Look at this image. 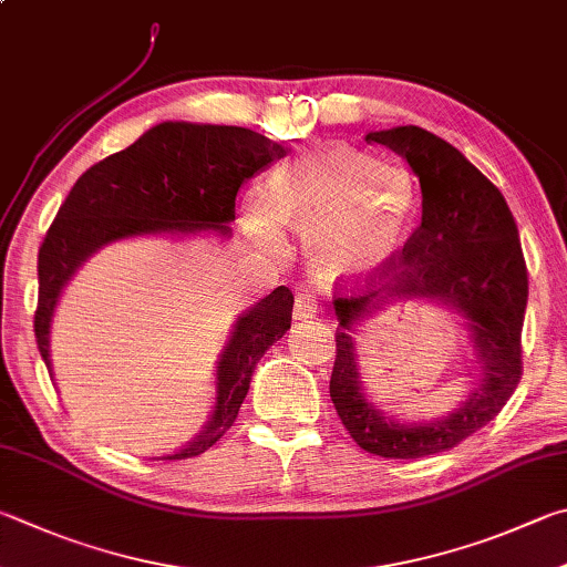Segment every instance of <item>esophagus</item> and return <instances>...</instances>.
<instances>
[{"instance_id":"34e87169","label":"esophagus","mask_w":567,"mask_h":567,"mask_svg":"<svg viewBox=\"0 0 567 567\" xmlns=\"http://www.w3.org/2000/svg\"><path fill=\"white\" fill-rule=\"evenodd\" d=\"M295 319H312L319 315V302L310 290H297L295 295Z\"/></svg>"}]
</instances>
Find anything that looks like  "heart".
Listing matches in <instances>:
<instances>
[{
    "instance_id": "1",
    "label": "heart",
    "mask_w": 567,
    "mask_h": 567,
    "mask_svg": "<svg viewBox=\"0 0 567 567\" xmlns=\"http://www.w3.org/2000/svg\"><path fill=\"white\" fill-rule=\"evenodd\" d=\"M416 205V181L404 166L334 146L287 163L252 203L260 238L277 243V223L307 240L324 280L357 277L394 255Z\"/></svg>"
}]
</instances>
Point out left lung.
<instances>
[{"label": "left lung", "instance_id": "1", "mask_svg": "<svg viewBox=\"0 0 567 567\" xmlns=\"http://www.w3.org/2000/svg\"><path fill=\"white\" fill-rule=\"evenodd\" d=\"M406 158L421 183V225L382 265L337 287V357L329 396L357 446L382 458H421L458 446L501 414L523 374L528 267L506 198L458 148L431 131L399 126L367 136ZM386 296L439 299L470 319L482 386L454 415L399 425L368 404L346 329Z\"/></svg>", "mask_w": 567, "mask_h": 567}]
</instances>
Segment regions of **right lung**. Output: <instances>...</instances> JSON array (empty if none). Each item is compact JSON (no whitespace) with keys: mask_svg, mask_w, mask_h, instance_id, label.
<instances>
[{"mask_svg":"<svg viewBox=\"0 0 567 567\" xmlns=\"http://www.w3.org/2000/svg\"><path fill=\"white\" fill-rule=\"evenodd\" d=\"M282 156L280 143L250 128L166 121L91 166L61 203L39 248L34 334L47 369L51 312L61 287L91 252L131 235L228 233L240 185ZM292 305V292L280 285L238 319L218 367L213 419L188 446L161 461L193 458L225 436L238 419L257 359L290 329Z\"/></svg>","mask_w":567,"mask_h":567,"instance_id":"1","label":"right lung"}]
</instances>
